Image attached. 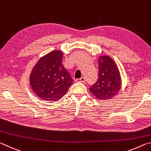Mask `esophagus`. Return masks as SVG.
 I'll return each instance as SVG.
<instances>
[{
    "label": "esophagus",
    "mask_w": 151,
    "mask_h": 151,
    "mask_svg": "<svg viewBox=\"0 0 151 151\" xmlns=\"http://www.w3.org/2000/svg\"><path fill=\"white\" fill-rule=\"evenodd\" d=\"M76 82H81V83H84V82H85V77H81V78H76Z\"/></svg>",
    "instance_id": "obj_1"
}]
</instances>
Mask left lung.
<instances>
[{
	"instance_id": "1",
	"label": "left lung",
	"mask_w": 151,
	"mask_h": 151,
	"mask_svg": "<svg viewBox=\"0 0 151 151\" xmlns=\"http://www.w3.org/2000/svg\"><path fill=\"white\" fill-rule=\"evenodd\" d=\"M99 72L98 81L89 91L96 99L107 101L115 96L121 90V75L115 62L106 55L99 58Z\"/></svg>"
}]
</instances>
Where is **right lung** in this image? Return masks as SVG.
I'll use <instances>...</instances> for the list:
<instances>
[{"label":"right lung","instance_id":"1","mask_svg":"<svg viewBox=\"0 0 151 151\" xmlns=\"http://www.w3.org/2000/svg\"><path fill=\"white\" fill-rule=\"evenodd\" d=\"M63 52L53 50L40 58L31 71L30 86L36 95L43 101L60 100L73 83L63 65Z\"/></svg>","mask_w":151,"mask_h":151}]
</instances>
